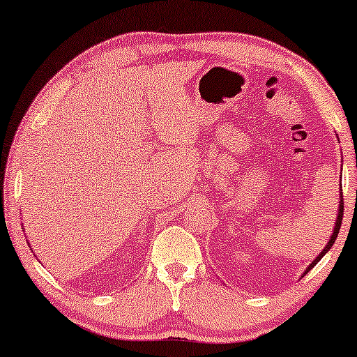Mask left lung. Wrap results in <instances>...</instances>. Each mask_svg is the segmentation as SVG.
Here are the masks:
<instances>
[{
    "label": "left lung",
    "instance_id": "8db88e82",
    "mask_svg": "<svg viewBox=\"0 0 357 357\" xmlns=\"http://www.w3.org/2000/svg\"><path fill=\"white\" fill-rule=\"evenodd\" d=\"M343 209H344V203H343V190H341V202H340V213H338V216H336V222H335V231H333V236H331V238H330V241H328V243H326V247L324 248V250H321V252H320V255H319V257H317V258H315V260L310 263V265H309V268H307V270H305V273H304V275H307V273H309V271L312 270V268H314V266L317 265V263H319V261L321 260V257H324V255H325V253L330 250V248H331V245H333V243H335V241H336V237H338L340 227H341V221H343Z\"/></svg>",
    "mask_w": 357,
    "mask_h": 357
}]
</instances>
